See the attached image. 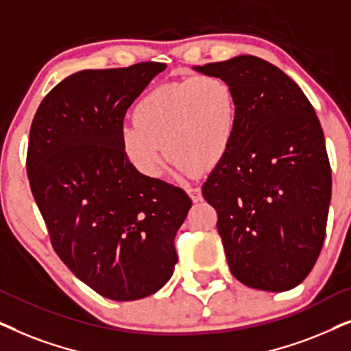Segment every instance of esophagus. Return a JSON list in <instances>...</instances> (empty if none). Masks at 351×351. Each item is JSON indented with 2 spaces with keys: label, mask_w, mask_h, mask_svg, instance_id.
Wrapping results in <instances>:
<instances>
[{
  "label": "esophagus",
  "mask_w": 351,
  "mask_h": 351,
  "mask_svg": "<svg viewBox=\"0 0 351 351\" xmlns=\"http://www.w3.org/2000/svg\"><path fill=\"white\" fill-rule=\"evenodd\" d=\"M188 194L189 197L193 199V202H199V200H202V191H200V188H188Z\"/></svg>",
  "instance_id": "esophagus-1"
}]
</instances>
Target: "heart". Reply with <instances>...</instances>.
Here are the masks:
<instances>
[{"label":"heart","mask_w":351,"mask_h":351,"mask_svg":"<svg viewBox=\"0 0 351 351\" xmlns=\"http://www.w3.org/2000/svg\"><path fill=\"white\" fill-rule=\"evenodd\" d=\"M133 120L120 128V144L141 175L160 178L165 152L176 171L189 175L212 170L230 154L239 130V102L230 82L199 75L147 93Z\"/></svg>","instance_id":"heart-1"}]
</instances>
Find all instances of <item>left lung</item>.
<instances>
[{"instance_id": "obj_1", "label": "left lung", "mask_w": 351, "mask_h": 351, "mask_svg": "<svg viewBox=\"0 0 351 351\" xmlns=\"http://www.w3.org/2000/svg\"><path fill=\"white\" fill-rule=\"evenodd\" d=\"M194 70L230 82L239 102L236 141L202 186L231 273L252 289L291 291L319 256L330 204L315 109L291 77L255 56Z\"/></svg>"}]
</instances>
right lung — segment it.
<instances>
[{"mask_svg":"<svg viewBox=\"0 0 351 351\" xmlns=\"http://www.w3.org/2000/svg\"><path fill=\"white\" fill-rule=\"evenodd\" d=\"M165 67L82 70L46 95L32 121L27 173L51 244L75 276L117 302L165 286L193 205L181 188L141 175L120 144L128 107Z\"/></svg>","mask_w":351,"mask_h":351,"instance_id":"add662e5","label":"right lung"}]
</instances>
